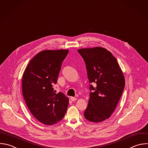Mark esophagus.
I'll use <instances>...</instances> for the list:
<instances>
[{"instance_id": "34e87169", "label": "esophagus", "mask_w": 148, "mask_h": 148, "mask_svg": "<svg viewBox=\"0 0 148 148\" xmlns=\"http://www.w3.org/2000/svg\"><path fill=\"white\" fill-rule=\"evenodd\" d=\"M70 99H71V101L74 102V101H75L77 100V98L75 97H70Z\"/></svg>"}]
</instances>
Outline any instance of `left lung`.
Instances as JSON below:
<instances>
[{
    "instance_id": "obj_1",
    "label": "left lung",
    "mask_w": 148,
    "mask_h": 148,
    "mask_svg": "<svg viewBox=\"0 0 148 148\" xmlns=\"http://www.w3.org/2000/svg\"><path fill=\"white\" fill-rule=\"evenodd\" d=\"M78 52L85 62L90 84L84 117L89 121L100 123L114 111L125 87L124 77L116 59L106 49L85 48Z\"/></svg>"
}]
</instances>
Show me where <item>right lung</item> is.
Segmentation results:
<instances>
[{"instance_id":"right-lung-1","label":"right lung","mask_w":148,"mask_h":148,"mask_svg":"<svg viewBox=\"0 0 148 148\" xmlns=\"http://www.w3.org/2000/svg\"><path fill=\"white\" fill-rule=\"evenodd\" d=\"M69 50L43 51L28 63L22 79L23 94L32 114L46 125L61 121L67 109L69 98L62 92L56 93L63 61Z\"/></svg>"}]
</instances>
